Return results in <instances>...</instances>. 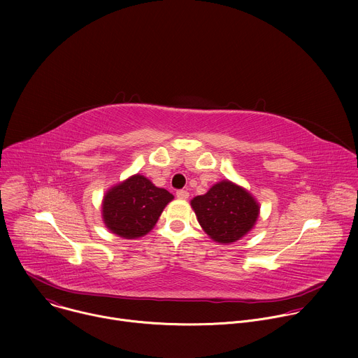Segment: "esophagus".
Instances as JSON below:
<instances>
[{
	"label": "esophagus",
	"instance_id": "1",
	"mask_svg": "<svg viewBox=\"0 0 358 358\" xmlns=\"http://www.w3.org/2000/svg\"><path fill=\"white\" fill-rule=\"evenodd\" d=\"M189 196V192L188 191H185V189H178L177 191V198H180V199H187Z\"/></svg>",
	"mask_w": 358,
	"mask_h": 358
}]
</instances>
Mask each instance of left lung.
<instances>
[{
    "mask_svg": "<svg viewBox=\"0 0 358 358\" xmlns=\"http://www.w3.org/2000/svg\"><path fill=\"white\" fill-rule=\"evenodd\" d=\"M191 207L206 234L224 245L245 236L259 217L257 199L228 180L217 182L207 194L192 198Z\"/></svg>",
    "mask_w": 358,
    "mask_h": 358,
    "instance_id": "obj_1",
    "label": "left lung"
}]
</instances>
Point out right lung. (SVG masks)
Masks as SVG:
<instances>
[{
  "instance_id": "add662e5",
  "label": "right lung",
  "mask_w": 358,
  "mask_h": 358,
  "mask_svg": "<svg viewBox=\"0 0 358 358\" xmlns=\"http://www.w3.org/2000/svg\"><path fill=\"white\" fill-rule=\"evenodd\" d=\"M173 198L167 189L134 174L105 194L101 217L110 232L126 239L141 238L155 228Z\"/></svg>"
}]
</instances>
